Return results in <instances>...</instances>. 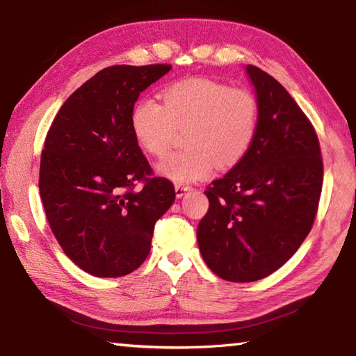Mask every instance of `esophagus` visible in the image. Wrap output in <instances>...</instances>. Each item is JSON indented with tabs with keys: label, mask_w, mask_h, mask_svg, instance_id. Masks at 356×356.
<instances>
[{
	"label": "esophagus",
	"mask_w": 356,
	"mask_h": 356,
	"mask_svg": "<svg viewBox=\"0 0 356 356\" xmlns=\"http://www.w3.org/2000/svg\"><path fill=\"white\" fill-rule=\"evenodd\" d=\"M191 190V186L188 185H176V196L182 197L185 193H188Z\"/></svg>",
	"instance_id": "esophagus-1"
}]
</instances>
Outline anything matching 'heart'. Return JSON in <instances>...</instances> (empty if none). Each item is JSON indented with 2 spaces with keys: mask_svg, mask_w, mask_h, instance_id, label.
<instances>
[{
  "mask_svg": "<svg viewBox=\"0 0 356 356\" xmlns=\"http://www.w3.org/2000/svg\"><path fill=\"white\" fill-rule=\"evenodd\" d=\"M163 104L144 97L131 110V134L144 152H168L176 129L188 127L184 138L188 149L165 156L156 165L161 176L176 184L207 177L215 163L237 165L254 141L259 106L254 95L209 78H190L161 91Z\"/></svg>",
  "mask_w": 356,
  "mask_h": 356,
  "instance_id": "b5f03b06",
  "label": "heart"
}]
</instances>
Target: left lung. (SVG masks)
<instances>
[{"mask_svg": "<svg viewBox=\"0 0 356 356\" xmlns=\"http://www.w3.org/2000/svg\"><path fill=\"white\" fill-rule=\"evenodd\" d=\"M245 70L259 106L254 141L206 190L209 210L196 234L204 262L231 282L262 280L295 254L314 222L323 182L309 119L267 72Z\"/></svg>", "mask_w": 356, "mask_h": 356, "instance_id": "1", "label": "left lung"}]
</instances>
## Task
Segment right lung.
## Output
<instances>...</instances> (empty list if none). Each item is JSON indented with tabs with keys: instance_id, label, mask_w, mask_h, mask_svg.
I'll use <instances>...</instances> for the list:
<instances>
[{
	"instance_id": "right-lung-1",
	"label": "right lung",
	"mask_w": 356,
	"mask_h": 356,
	"mask_svg": "<svg viewBox=\"0 0 356 356\" xmlns=\"http://www.w3.org/2000/svg\"><path fill=\"white\" fill-rule=\"evenodd\" d=\"M170 70H100L64 102L47 134L39 190L48 225L70 261L92 276L118 278L140 267L156 220L176 200L170 180L152 176L130 125L140 94Z\"/></svg>"
}]
</instances>
